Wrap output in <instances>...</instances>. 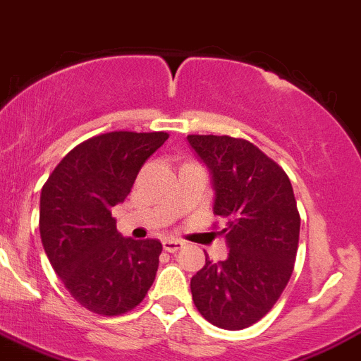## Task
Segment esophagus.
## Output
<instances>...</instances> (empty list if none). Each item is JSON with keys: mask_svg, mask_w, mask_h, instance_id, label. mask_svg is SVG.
Returning <instances> with one entry per match:
<instances>
[{"mask_svg": "<svg viewBox=\"0 0 361 361\" xmlns=\"http://www.w3.org/2000/svg\"><path fill=\"white\" fill-rule=\"evenodd\" d=\"M182 247H184V241L182 240H176V238H166V240H163V250L170 252V254L180 250Z\"/></svg>", "mask_w": 361, "mask_h": 361, "instance_id": "34e87169", "label": "esophagus"}]
</instances>
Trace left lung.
Here are the masks:
<instances>
[{"label": "left lung", "mask_w": 361, "mask_h": 361, "mask_svg": "<svg viewBox=\"0 0 361 361\" xmlns=\"http://www.w3.org/2000/svg\"><path fill=\"white\" fill-rule=\"evenodd\" d=\"M208 166L214 214L226 221L217 233L229 254L205 259L191 278L196 310L212 325L241 330L269 313L287 287L299 245L300 217L290 179L276 161L245 139L188 135Z\"/></svg>", "instance_id": "obj_1"}]
</instances>
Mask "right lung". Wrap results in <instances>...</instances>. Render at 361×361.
I'll list each match as a JSON object with an SVG mask.
<instances>
[{"mask_svg": "<svg viewBox=\"0 0 361 361\" xmlns=\"http://www.w3.org/2000/svg\"><path fill=\"white\" fill-rule=\"evenodd\" d=\"M166 139V132L92 137L69 151L44 182L43 248L64 287L92 313H128L153 285L161 243L121 236L111 208L125 202L140 166Z\"/></svg>", "mask_w": 361, "mask_h": 361, "instance_id": "1", "label": "right lung"}]
</instances>
